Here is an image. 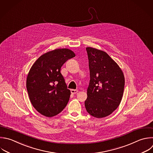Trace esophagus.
Here are the masks:
<instances>
[{
	"label": "esophagus",
	"instance_id": "obj_1",
	"mask_svg": "<svg viewBox=\"0 0 153 153\" xmlns=\"http://www.w3.org/2000/svg\"><path fill=\"white\" fill-rule=\"evenodd\" d=\"M71 91L72 94H76L77 92H78V91L77 90H74V89H71Z\"/></svg>",
	"mask_w": 153,
	"mask_h": 153
}]
</instances>
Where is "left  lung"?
<instances>
[{
    "label": "left lung",
    "mask_w": 153,
    "mask_h": 153,
    "mask_svg": "<svg viewBox=\"0 0 153 153\" xmlns=\"http://www.w3.org/2000/svg\"><path fill=\"white\" fill-rule=\"evenodd\" d=\"M90 80L85 101L87 111L96 118L111 114L119 106L123 95V71L105 52L87 47Z\"/></svg>",
    "instance_id": "left-lung-1"
}]
</instances>
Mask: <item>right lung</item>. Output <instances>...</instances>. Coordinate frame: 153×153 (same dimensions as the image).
Here are the masks:
<instances>
[{
    "label": "right lung",
    "mask_w": 153,
    "mask_h": 153,
    "mask_svg": "<svg viewBox=\"0 0 153 153\" xmlns=\"http://www.w3.org/2000/svg\"><path fill=\"white\" fill-rule=\"evenodd\" d=\"M75 56V53L68 48L56 49L39 57L30 68L26 88L33 106L42 115L55 116L67 105L71 91L60 69L68 60Z\"/></svg>",
    "instance_id": "1"
}]
</instances>
